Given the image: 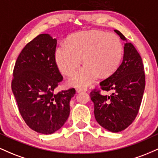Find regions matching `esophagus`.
<instances>
[{
    "label": "esophagus",
    "mask_w": 158,
    "mask_h": 158,
    "mask_svg": "<svg viewBox=\"0 0 158 158\" xmlns=\"http://www.w3.org/2000/svg\"><path fill=\"white\" fill-rule=\"evenodd\" d=\"M88 90V88L86 87H77V92H81V91H86Z\"/></svg>",
    "instance_id": "1"
}]
</instances>
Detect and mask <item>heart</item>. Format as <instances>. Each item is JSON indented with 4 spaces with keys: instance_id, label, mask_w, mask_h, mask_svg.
<instances>
[{
    "instance_id": "1",
    "label": "heart",
    "mask_w": 158,
    "mask_h": 158,
    "mask_svg": "<svg viewBox=\"0 0 158 158\" xmlns=\"http://www.w3.org/2000/svg\"><path fill=\"white\" fill-rule=\"evenodd\" d=\"M123 53V44L117 35L113 33L88 30L69 36L56 49L55 61L63 74L70 76L81 64H85L70 79L73 85L84 86L97 79L108 77L118 68Z\"/></svg>"
}]
</instances>
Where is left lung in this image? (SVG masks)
I'll list each match as a JSON object with an SVG mask.
<instances>
[{"instance_id": "1", "label": "left lung", "mask_w": 158, "mask_h": 158, "mask_svg": "<svg viewBox=\"0 0 158 158\" xmlns=\"http://www.w3.org/2000/svg\"><path fill=\"white\" fill-rule=\"evenodd\" d=\"M114 32L121 39L126 41L120 32L117 30ZM99 85L101 89L111 91V94L102 95L100 90L97 89L90 92L96 120L111 132L126 129L138 114L146 85L142 59L131 43L126 41L123 62Z\"/></svg>"}]
</instances>
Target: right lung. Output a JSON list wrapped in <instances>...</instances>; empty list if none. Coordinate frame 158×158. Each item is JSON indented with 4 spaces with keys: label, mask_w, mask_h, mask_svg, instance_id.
Listing matches in <instances>:
<instances>
[{
    "label": "right lung",
    "mask_w": 158,
    "mask_h": 158,
    "mask_svg": "<svg viewBox=\"0 0 158 158\" xmlns=\"http://www.w3.org/2000/svg\"><path fill=\"white\" fill-rule=\"evenodd\" d=\"M57 40L40 34L21 50L13 70L12 90L21 117L31 129L50 135L64 126L70 114L73 88L57 94L62 81L55 61Z\"/></svg>",
    "instance_id": "right-lung-1"
}]
</instances>
